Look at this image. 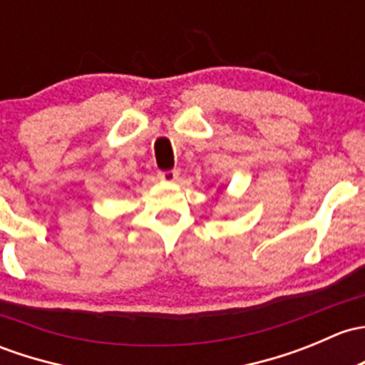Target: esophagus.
Listing matches in <instances>:
<instances>
[{"mask_svg":"<svg viewBox=\"0 0 365 365\" xmlns=\"http://www.w3.org/2000/svg\"><path fill=\"white\" fill-rule=\"evenodd\" d=\"M157 176H159V180H163V182L171 183V182H175V180H178V171H173V170L160 171Z\"/></svg>","mask_w":365,"mask_h":365,"instance_id":"1","label":"esophagus"}]
</instances>
